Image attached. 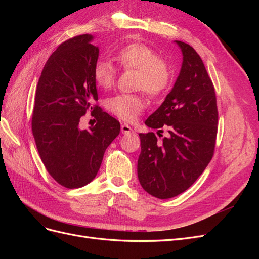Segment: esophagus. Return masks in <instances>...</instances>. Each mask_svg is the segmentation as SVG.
Segmentation results:
<instances>
[{
	"instance_id": "obj_1",
	"label": "esophagus",
	"mask_w": 259,
	"mask_h": 259,
	"mask_svg": "<svg viewBox=\"0 0 259 259\" xmlns=\"http://www.w3.org/2000/svg\"><path fill=\"white\" fill-rule=\"evenodd\" d=\"M121 131L123 134H130V133H134V131H133V128L130 126L128 124H122L121 125Z\"/></svg>"
}]
</instances>
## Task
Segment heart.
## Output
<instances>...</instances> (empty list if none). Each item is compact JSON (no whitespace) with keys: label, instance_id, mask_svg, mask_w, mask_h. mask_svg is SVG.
Masks as SVG:
<instances>
[{"label":"heart","instance_id":"b5f03b06","mask_svg":"<svg viewBox=\"0 0 259 259\" xmlns=\"http://www.w3.org/2000/svg\"><path fill=\"white\" fill-rule=\"evenodd\" d=\"M116 60L125 69L139 72L137 89L144 90L149 96L158 97L165 93L173 80L171 69L161 59L159 53L142 43H132L121 49ZM94 80L99 88L109 90L115 81V70L110 62L99 59L94 66ZM109 110L121 120L135 121L145 109L146 104L139 95H117L109 100Z\"/></svg>","mask_w":259,"mask_h":259}]
</instances>
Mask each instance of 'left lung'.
Wrapping results in <instances>:
<instances>
[{"label": "left lung", "instance_id": "1", "mask_svg": "<svg viewBox=\"0 0 259 259\" xmlns=\"http://www.w3.org/2000/svg\"><path fill=\"white\" fill-rule=\"evenodd\" d=\"M183 64L173 89L145 124L163 128L140 133L137 163L139 183L149 194L170 199L183 193L206 168L214 154L218 112L215 90L199 54L189 44L175 41Z\"/></svg>", "mask_w": 259, "mask_h": 259}]
</instances>
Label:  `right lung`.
Wrapping results in <instances>:
<instances>
[{
    "mask_svg": "<svg viewBox=\"0 0 259 259\" xmlns=\"http://www.w3.org/2000/svg\"><path fill=\"white\" fill-rule=\"evenodd\" d=\"M94 36L83 34L58 46L42 70L36 86L32 133L44 166L69 189L96 177L106 149L120 134V122L98 106L93 70L99 49ZM88 108L98 123L81 130L79 119Z\"/></svg>",
    "mask_w": 259,
    "mask_h": 259,
    "instance_id": "1",
    "label": "right lung"
}]
</instances>
